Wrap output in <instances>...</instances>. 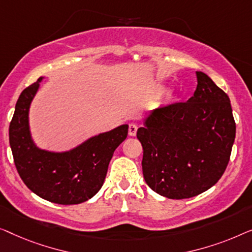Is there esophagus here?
Returning a JSON list of instances; mask_svg holds the SVG:
<instances>
[{"instance_id":"obj_1","label":"esophagus","mask_w":252,"mask_h":252,"mask_svg":"<svg viewBox=\"0 0 252 252\" xmlns=\"http://www.w3.org/2000/svg\"><path fill=\"white\" fill-rule=\"evenodd\" d=\"M137 130H138L137 125H134V123H130L129 125V136H131V137L136 136Z\"/></svg>"}]
</instances>
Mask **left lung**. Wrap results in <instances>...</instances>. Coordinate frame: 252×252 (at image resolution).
<instances>
[{"label": "left lung", "mask_w": 252, "mask_h": 252, "mask_svg": "<svg viewBox=\"0 0 252 252\" xmlns=\"http://www.w3.org/2000/svg\"><path fill=\"white\" fill-rule=\"evenodd\" d=\"M196 77L193 97L152 111L137 131L145 182L168 198H189L214 186L235 139L228 95L207 74Z\"/></svg>", "instance_id": "obj_1"}]
</instances>
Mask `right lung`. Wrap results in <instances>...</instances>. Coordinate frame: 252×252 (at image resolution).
Instances as JSON below:
<instances>
[{
  "mask_svg": "<svg viewBox=\"0 0 252 252\" xmlns=\"http://www.w3.org/2000/svg\"><path fill=\"white\" fill-rule=\"evenodd\" d=\"M21 92L9 126V141L17 171L28 189L44 200L58 204H79L101 189L114 151L127 136L122 125L91 137L68 152H49L34 144L28 113L40 82Z\"/></svg>",
  "mask_w": 252,
  "mask_h": 252,
  "instance_id": "add662e5",
  "label": "right lung"
}]
</instances>
